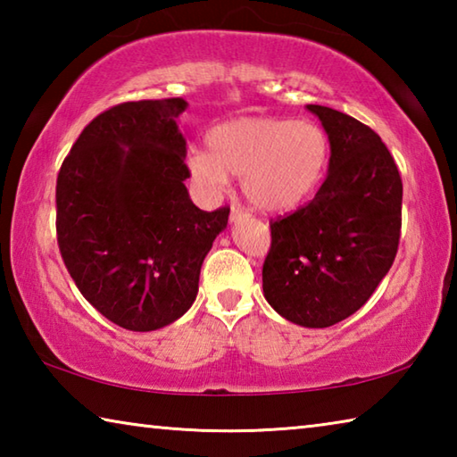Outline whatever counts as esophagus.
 <instances>
[{
  "label": "esophagus",
  "mask_w": 457,
  "mask_h": 457,
  "mask_svg": "<svg viewBox=\"0 0 457 457\" xmlns=\"http://www.w3.org/2000/svg\"><path fill=\"white\" fill-rule=\"evenodd\" d=\"M245 212H244V207L242 205H237V204H234L231 205V210H229V220L231 221H239L242 218H245Z\"/></svg>",
  "instance_id": "34e87169"
}]
</instances>
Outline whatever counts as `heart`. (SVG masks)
<instances>
[{
    "label": "heart",
    "mask_w": 457,
    "mask_h": 457,
    "mask_svg": "<svg viewBox=\"0 0 457 457\" xmlns=\"http://www.w3.org/2000/svg\"><path fill=\"white\" fill-rule=\"evenodd\" d=\"M210 153L193 151L187 169L205 193H221L228 175L242 177L244 195L262 212H288L304 201L327 169L330 141L312 120L245 117L207 135Z\"/></svg>",
    "instance_id": "b5f03b06"
}]
</instances>
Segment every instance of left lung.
<instances>
[{
  "instance_id": "1",
  "label": "left lung",
  "mask_w": 457,
  "mask_h": 457,
  "mask_svg": "<svg viewBox=\"0 0 457 457\" xmlns=\"http://www.w3.org/2000/svg\"><path fill=\"white\" fill-rule=\"evenodd\" d=\"M330 141L328 175L312 201L270 221L264 296L286 320L327 328L357 312L397 256L403 183L373 129L308 104Z\"/></svg>"
}]
</instances>
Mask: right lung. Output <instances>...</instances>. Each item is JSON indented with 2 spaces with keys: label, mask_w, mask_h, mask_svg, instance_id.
<instances>
[{
  "label": "right lung",
  "mask_w": 457,
  "mask_h": 457,
  "mask_svg": "<svg viewBox=\"0 0 457 457\" xmlns=\"http://www.w3.org/2000/svg\"><path fill=\"white\" fill-rule=\"evenodd\" d=\"M183 98L122 103L92 119L60 167L56 234L82 296L119 327L163 328L189 311L229 207L201 212L185 179Z\"/></svg>",
  "instance_id": "1"
}]
</instances>
